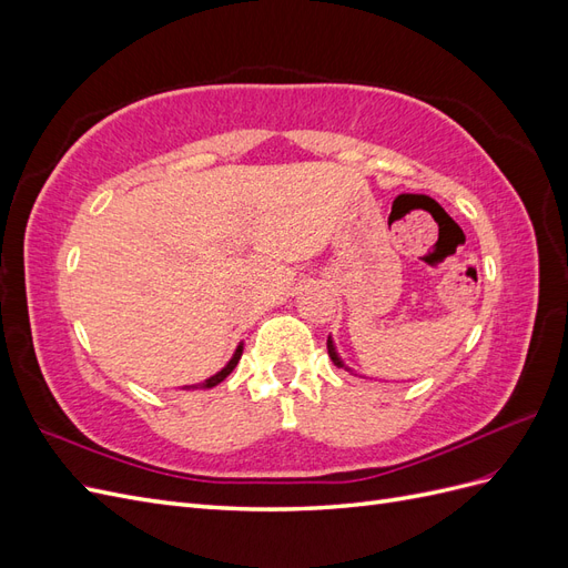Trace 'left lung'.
Segmentation results:
<instances>
[{"label": "left lung", "instance_id": "1", "mask_svg": "<svg viewBox=\"0 0 568 568\" xmlns=\"http://www.w3.org/2000/svg\"><path fill=\"white\" fill-rule=\"evenodd\" d=\"M326 351H329V357H332V363L336 365V367H343V363L338 359V355H336V351H334V346H332V338L326 341Z\"/></svg>", "mask_w": 568, "mask_h": 568}]
</instances>
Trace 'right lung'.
Returning a JSON list of instances; mask_svg holds the SVG:
<instances>
[{"instance_id":"add662e5","label":"right lung","mask_w":568,"mask_h":568,"mask_svg":"<svg viewBox=\"0 0 568 568\" xmlns=\"http://www.w3.org/2000/svg\"><path fill=\"white\" fill-rule=\"evenodd\" d=\"M239 357H242V348H236L234 357L230 359V365H227L225 369H222V372H217L215 376H211V379H209V382H205L203 386H205V388H211V386H217V384H220L222 379H227V374H230V372H232V369L236 367V363H239Z\"/></svg>"}]
</instances>
